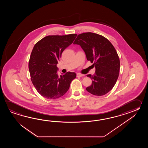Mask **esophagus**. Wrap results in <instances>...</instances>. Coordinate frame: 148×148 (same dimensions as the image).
Instances as JSON below:
<instances>
[{"label": "esophagus", "instance_id": "esophagus-1", "mask_svg": "<svg viewBox=\"0 0 148 148\" xmlns=\"http://www.w3.org/2000/svg\"><path fill=\"white\" fill-rule=\"evenodd\" d=\"M83 76H84V75H82V74L79 73H78L77 74V77H83Z\"/></svg>", "mask_w": 148, "mask_h": 148}]
</instances>
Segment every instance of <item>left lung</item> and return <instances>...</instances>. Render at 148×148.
<instances>
[{
    "label": "left lung",
    "mask_w": 148,
    "mask_h": 148,
    "mask_svg": "<svg viewBox=\"0 0 148 148\" xmlns=\"http://www.w3.org/2000/svg\"><path fill=\"white\" fill-rule=\"evenodd\" d=\"M73 44L81 47L96 69L94 75H87L91 79L92 84L86 90L96 96L108 93L115 85L120 73V59L113 45L106 38L91 32L78 35Z\"/></svg>",
    "instance_id": "obj_1"
}]
</instances>
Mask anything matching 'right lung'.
Listing matches in <instances>:
<instances>
[{
  "label": "right lung",
  "instance_id": "1",
  "mask_svg": "<svg viewBox=\"0 0 148 148\" xmlns=\"http://www.w3.org/2000/svg\"><path fill=\"white\" fill-rule=\"evenodd\" d=\"M77 35H49L35 44L28 63L32 82L43 97L49 99L61 97L66 93L75 73L60 76L57 64L63 51L72 44Z\"/></svg>",
  "mask_w": 148,
  "mask_h": 148
}]
</instances>
